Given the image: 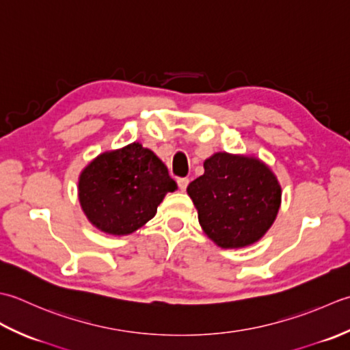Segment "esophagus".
I'll return each instance as SVG.
<instances>
[{
  "mask_svg": "<svg viewBox=\"0 0 350 350\" xmlns=\"http://www.w3.org/2000/svg\"><path fill=\"white\" fill-rule=\"evenodd\" d=\"M178 187H180L181 191H185V189H187L189 185V178H178Z\"/></svg>",
  "mask_w": 350,
  "mask_h": 350,
  "instance_id": "34e87169",
  "label": "esophagus"
}]
</instances>
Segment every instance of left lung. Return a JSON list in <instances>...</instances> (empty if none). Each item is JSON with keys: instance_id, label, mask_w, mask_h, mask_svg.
I'll use <instances>...</instances> for the list:
<instances>
[{"instance_id": "left-lung-1", "label": "left lung", "mask_w": 350, "mask_h": 350, "mask_svg": "<svg viewBox=\"0 0 350 350\" xmlns=\"http://www.w3.org/2000/svg\"><path fill=\"white\" fill-rule=\"evenodd\" d=\"M187 187L204 232L224 249L258 241L281 205V185L255 157L216 152Z\"/></svg>"}]
</instances>
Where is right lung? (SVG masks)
Wrapping results in <instances>:
<instances>
[{
  "instance_id": "obj_1",
  "label": "right lung",
  "mask_w": 350,
  "mask_h": 350,
  "mask_svg": "<svg viewBox=\"0 0 350 350\" xmlns=\"http://www.w3.org/2000/svg\"><path fill=\"white\" fill-rule=\"evenodd\" d=\"M176 183L151 149L137 142L98 155L83 169L78 198L90 224L105 234H131L151 220Z\"/></svg>"
}]
</instances>
